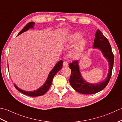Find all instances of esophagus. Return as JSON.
<instances>
[{"mask_svg": "<svg viewBox=\"0 0 122 122\" xmlns=\"http://www.w3.org/2000/svg\"><path fill=\"white\" fill-rule=\"evenodd\" d=\"M68 63H67V61H64V62H63V66L67 67V66H68Z\"/></svg>", "mask_w": 122, "mask_h": 122, "instance_id": "obj_1", "label": "esophagus"}]
</instances>
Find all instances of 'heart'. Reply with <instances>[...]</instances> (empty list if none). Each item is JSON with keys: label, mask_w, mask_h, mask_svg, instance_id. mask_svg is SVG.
Wrapping results in <instances>:
<instances>
[{"label": "heart", "mask_w": 122, "mask_h": 122, "mask_svg": "<svg viewBox=\"0 0 122 122\" xmlns=\"http://www.w3.org/2000/svg\"><path fill=\"white\" fill-rule=\"evenodd\" d=\"M82 37V35L80 33H76L69 36V41L70 43H75ZM86 44V42L85 40H81L75 47L71 53L70 54V57L73 59H76L79 57L81 55L83 51L85 49Z\"/></svg>", "instance_id": "1"}]
</instances>
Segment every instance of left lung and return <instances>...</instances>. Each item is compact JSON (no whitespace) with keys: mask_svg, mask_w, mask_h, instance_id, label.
I'll use <instances>...</instances> for the list:
<instances>
[{"mask_svg":"<svg viewBox=\"0 0 122 122\" xmlns=\"http://www.w3.org/2000/svg\"><path fill=\"white\" fill-rule=\"evenodd\" d=\"M93 48L99 49L107 59L109 64V74L103 81L99 83H90L86 81L81 75L78 61H73L70 63L69 66L71 71L69 79L70 84L76 91L82 94H91L101 91L106 87L111 77L114 64V55L109 41L99 29L97 30L95 34Z\"/></svg>","mask_w":122,"mask_h":122,"instance_id":"8db88e82","label":"left lung"}]
</instances>
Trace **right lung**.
Segmentation results:
<instances>
[{"mask_svg": "<svg viewBox=\"0 0 122 122\" xmlns=\"http://www.w3.org/2000/svg\"><path fill=\"white\" fill-rule=\"evenodd\" d=\"M34 24H35V23L33 22H30L28 23L24 27L22 30L19 33L18 36H19V35H20L21 33H23L24 32L28 30L29 29L33 28ZM62 67H63V61L61 60L60 61H59L58 63L56 64V65L54 66L53 69L51 70V71L50 72L49 75H48L47 79L46 81V82L44 83V85H43L41 87H40L39 89H37L36 90H34L33 91H29V92L26 91H24V90H21V89H20V88H19L18 86L15 85V84H14L15 87L16 88V89H17L18 91H19L20 92L30 97H38V96H42L46 92L48 89H50L51 85H52L53 79L54 77V76L56 74L57 72L61 69Z\"/></svg>", "mask_w": 122, "mask_h": 122, "instance_id": "obj_1", "label": "right lung"}]
</instances>
